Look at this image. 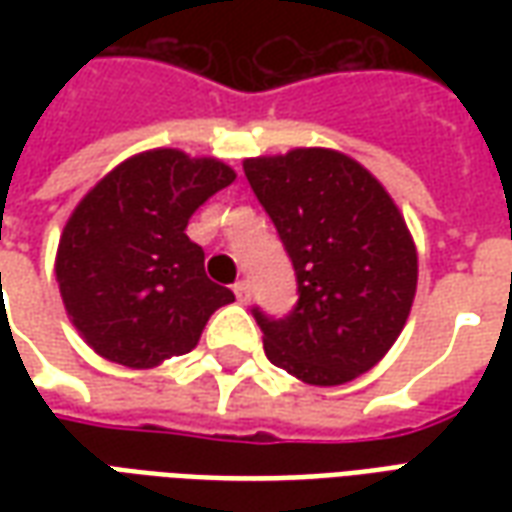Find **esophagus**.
<instances>
[{
  "label": "esophagus",
  "mask_w": 512,
  "mask_h": 512,
  "mask_svg": "<svg viewBox=\"0 0 512 512\" xmlns=\"http://www.w3.org/2000/svg\"><path fill=\"white\" fill-rule=\"evenodd\" d=\"M233 293H235V299L241 301V304H246V301L252 299V288H249V282H246V279H241V282H235Z\"/></svg>",
  "instance_id": "obj_1"
}]
</instances>
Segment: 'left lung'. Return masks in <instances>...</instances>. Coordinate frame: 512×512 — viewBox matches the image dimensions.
Masks as SVG:
<instances>
[{
    "mask_svg": "<svg viewBox=\"0 0 512 512\" xmlns=\"http://www.w3.org/2000/svg\"><path fill=\"white\" fill-rule=\"evenodd\" d=\"M244 172L299 285L285 318L252 310L266 356L304 384L354 381L384 359L411 312L417 246L406 219L384 186L337 150L246 158Z\"/></svg>",
    "mask_w": 512,
    "mask_h": 512,
    "instance_id": "8db88e82",
    "label": "left lung"
}]
</instances>
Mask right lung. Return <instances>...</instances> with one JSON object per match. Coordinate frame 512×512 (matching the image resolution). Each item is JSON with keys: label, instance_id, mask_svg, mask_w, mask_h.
I'll use <instances>...</instances> for the list:
<instances>
[{"label": "right lung", "instance_id": "obj_1", "mask_svg": "<svg viewBox=\"0 0 512 512\" xmlns=\"http://www.w3.org/2000/svg\"><path fill=\"white\" fill-rule=\"evenodd\" d=\"M235 172L216 158L158 147L117 164L62 230L54 274L84 343L134 370L189 354L213 312L235 301L205 274L186 235L191 213Z\"/></svg>", "mask_w": 512, "mask_h": 512}]
</instances>
